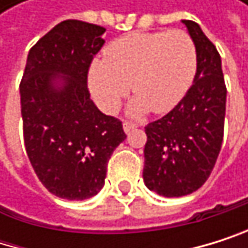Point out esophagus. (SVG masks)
Listing matches in <instances>:
<instances>
[{
    "mask_svg": "<svg viewBox=\"0 0 248 248\" xmlns=\"http://www.w3.org/2000/svg\"><path fill=\"white\" fill-rule=\"evenodd\" d=\"M135 128H137L135 123H132V122H123V131H125L126 134H129Z\"/></svg>",
    "mask_w": 248,
    "mask_h": 248,
    "instance_id": "34e87169",
    "label": "esophagus"
}]
</instances>
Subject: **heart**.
<instances>
[{"label":"heart","mask_w":248,"mask_h":248,"mask_svg":"<svg viewBox=\"0 0 248 248\" xmlns=\"http://www.w3.org/2000/svg\"><path fill=\"white\" fill-rule=\"evenodd\" d=\"M104 56L89 74L93 98L113 113L131 83L134 116L172 110L190 88L198 63L195 41L183 30L126 34L111 41Z\"/></svg>","instance_id":"heart-1"}]
</instances>
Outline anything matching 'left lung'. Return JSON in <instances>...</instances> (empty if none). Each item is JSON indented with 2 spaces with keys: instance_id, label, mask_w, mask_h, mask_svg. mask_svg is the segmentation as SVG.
Returning a JSON list of instances; mask_svg holds the SVG:
<instances>
[{
  "instance_id": "left-lung-1",
  "label": "left lung",
  "mask_w": 248,
  "mask_h": 248,
  "mask_svg": "<svg viewBox=\"0 0 248 248\" xmlns=\"http://www.w3.org/2000/svg\"><path fill=\"white\" fill-rule=\"evenodd\" d=\"M196 46V74L183 99L146 126L142 178L157 195L178 198L201 187L220 153L226 84L216 46L193 20H183Z\"/></svg>"
}]
</instances>
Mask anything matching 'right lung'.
Returning a JSON list of instances; mask_svg holds the SVG:
<instances>
[{
	"instance_id": "add662e5",
	"label": "right lung",
	"mask_w": 248,
	"mask_h": 248,
	"mask_svg": "<svg viewBox=\"0 0 248 248\" xmlns=\"http://www.w3.org/2000/svg\"><path fill=\"white\" fill-rule=\"evenodd\" d=\"M104 32L81 20L58 23L32 46L20 81L26 155L44 187L70 201L102 189L108 159L126 138L122 122L101 113L88 89Z\"/></svg>"
}]
</instances>
